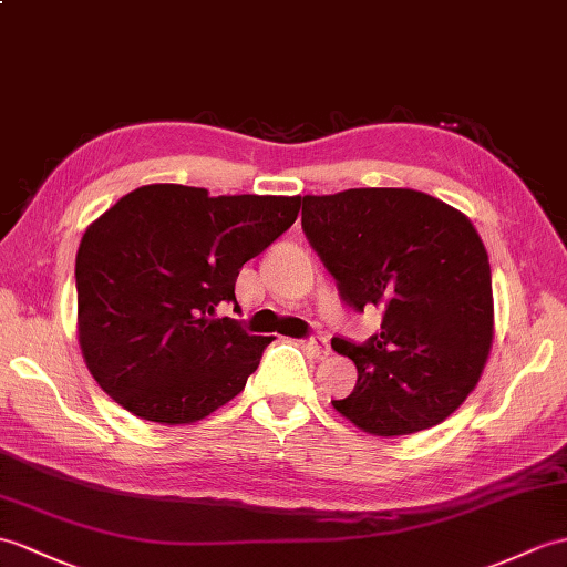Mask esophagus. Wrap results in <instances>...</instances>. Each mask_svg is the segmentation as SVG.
<instances>
[{"label":"esophagus","mask_w":567,"mask_h":567,"mask_svg":"<svg viewBox=\"0 0 567 567\" xmlns=\"http://www.w3.org/2000/svg\"><path fill=\"white\" fill-rule=\"evenodd\" d=\"M301 346H305L313 358H323V354H328V340L323 338V336H311V338H307V340H301Z\"/></svg>","instance_id":"34e87169"}]
</instances>
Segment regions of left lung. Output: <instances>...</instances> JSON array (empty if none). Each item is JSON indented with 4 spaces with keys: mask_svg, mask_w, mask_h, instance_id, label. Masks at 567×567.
Here are the masks:
<instances>
[{
    "mask_svg": "<svg viewBox=\"0 0 567 567\" xmlns=\"http://www.w3.org/2000/svg\"><path fill=\"white\" fill-rule=\"evenodd\" d=\"M301 229L350 309L384 311L364 343L331 340L358 367L336 411L379 437L442 423L493 346L491 262L473 224L420 190L350 188L305 195Z\"/></svg>",
    "mask_w": 567,
    "mask_h": 567,
    "instance_id": "left-lung-1",
    "label": "left lung"
}]
</instances>
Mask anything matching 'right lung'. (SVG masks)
<instances>
[{
    "mask_svg": "<svg viewBox=\"0 0 567 567\" xmlns=\"http://www.w3.org/2000/svg\"><path fill=\"white\" fill-rule=\"evenodd\" d=\"M301 197L154 183L121 197L76 251L79 346L99 386L152 423H195L244 391L272 338L224 316L246 260L292 227Z\"/></svg>",
    "mask_w": 567,
    "mask_h": 567,
    "instance_id": "obj_1",
    "label": "right lung"
}]
</instances>
